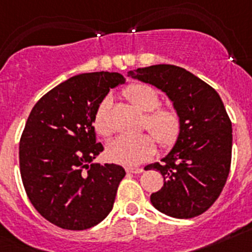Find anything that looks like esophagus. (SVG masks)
<instances>
[{"mask_svg":"<svg viewBox=\"0 0 252 252\" xmlns=\"http://www.w3.org/2000/svg\"><path fill=\"white\" fill-rule=\"evenodd\" d=\"M126 171L127 173H132V174H140L144 171L142 168H136V166H126Z\"/></svg>","mask_w":252,"mask_h":252,"instance_id":"esophagus-1","label":"esophagus"}]
</instances>
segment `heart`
<instances>
[{
    "mask_svg": "<svg viewBox=\"0 0 252 252\" xmlns=\"http://www.w3.org/2000/svg\"><path fill=\"white\" fill-rule=\"evenodd\" d=\"M124 94L135 108L142 113L144 126L164 148L173 145L179 136L182 120L174 108L159 107L160 97L157 90L144 83H132L124 91ZM112 98L107 95L99 102L93 116V125L101 136H110L113 131L111 121ZM157 145L153 137L142 133L136 137L119 136L107 145V158L121 165L135 166L154 157Z\"/></svg>",
    "mask_w": 252,
    "mask_h": 252,
    "instance_id": "b5f03b06",
    "label": "heart"
}]
</instances>
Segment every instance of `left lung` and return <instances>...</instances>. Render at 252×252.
<instances>
[{
    "instance_id": "left-lung-1",
    "label": "left lung",
    "mask_w": 252,
    "mask_h": 252,
    "mask_svg": "<svg viewBox=\"0 0 252 252\" xmlns=\"http://www.w3.org/2000/svg\"><path fill=\"white\" fill-rule=\"evenodd\" d=\"M128 77L157 87L179 113V136L158 170L164 186L150 195L158 211L174 218L206 212L221 194L230 173L232 125L221 97L206 82L180 66L159 64L137 68Z\"/></svg>"
}]
</instances>
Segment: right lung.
<instances>
[{
  "label": "right lung",
  "mask_w": 252,
  "mask_h": 252,
  "mask_svg": "<svg viewBox=\"0 0 252 252\" xmlns=\"http://www.w3.org/2000/svg\"><path fill=\"white\" fill-rule=\"evenodd\" d=\"M125 82L120 73L78 74L49 91L29 115L20 140L22 183L37 212L60 228L87 230L112 211L126 173L92 162L103 151L93 116L111 88Z\"/></svg>",
  "instance_id": "obj_1"
}]
</instances>
